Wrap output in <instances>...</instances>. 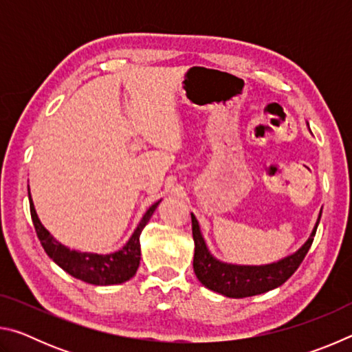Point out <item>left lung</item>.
Segmentation results:
<instances>
[{
    "instance_id": "8db88e82",
    "label": "left lung",
    "mask_w": 352,
    "mask_h": 352,
    "mask_svg": "<svg viewBox=\"0 0 352 352\" xmlns=\"http://www.w3.org/2000/svg\"><path fill=\"white\" fill-rule=\"evenodd\" d=\"M321 211L309 239L296 250L294 254L285 256L276 262L265 265H237L222 262L214 258L206 247L204 234L200 231L199 220L194 214L192 219V237H194V273L199 281L206 289L228 298H247L253 295H261L283 285L294 275L298 267L305 259L309 248L314 242V236L317 233L320 223Z\"/></svg>"
}]
</instances>
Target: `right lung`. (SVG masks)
Returning <instances> with one entry per match:
<instances>
[{
    "label": "right lung",
    "mask_w": 352,
    "mask_h": 352,
    "mask_svg": "<svg viewBox=\"0 0 352 352\" xmlns=\"http://www.w3.org/2000/svg\"><path fill=\"white\" fill-rule=\"evenodd\" d=\"M29 195V206H31V217L34 222V228L37 231L41 247L45 248L46 254L56 262V264L63 269L71 276L80 279L83 283L94 284V285H111V284H122L129 281L130 278L135 276L136 270L140 267L141 259V245L140 236L141 231L144 230L148 220H151L153 211L160 205L153 204L142 216L141 222L136 226L133 234L130 236L126 245L121 250L110 254H98V253H87L77 252V250H69L63 243L58 242L50 231H47L43 223L40 222L37 211L34 208V201L31 199V190L28 186Z\"/></svg>",
    "instance_id": "obj_1"
}]
</instances>
